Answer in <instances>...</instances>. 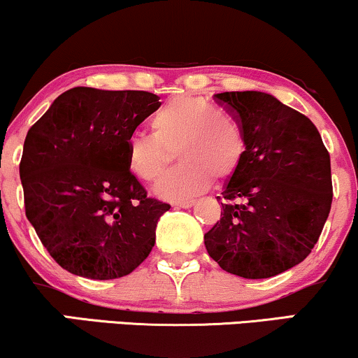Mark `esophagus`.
Instances as JSON below:
<instances>
[{
	"mask_svg": "<svg viewBox=\"0 0 358 358\" xmlns=\"http://www.w3.org/2000/svg\"><path fill=\"white\" fill-rule=\"evenodd\" d=\"M194 200H187V201H178V203H175V206L176 208H185V210H187V208H192V206H194Z\"/></svg>",
	"mask_w": 358,
	"mask_h": 358,
	"instance_id": "34e87169",
	"label": "esophagus"
}]
</instances>
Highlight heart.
I'll use <instances>...</instances> for the list:
<instances>
[{
    "label": "heart",
    "mask_w": 358,
    "mask_h": 358,
    "mask_svg": "<svg viewBox=\"0 0 358 358\" xmlns=\"http://www.w3.org/2000/svg\"><path fill=\"white\" fill-rule=\"evenodd\" d=\"M153 134L125 140L127 166L143 182L160 178L176 153L178 166L153 188L164 200L200 194L213 178L224 182L241 166L246 143L239 122L200 97H175L152 115Z\"/></svg>",
    "instance_id": "1"
}]
</instances>
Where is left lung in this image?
Listing matches in <instances>:
<instances>
[{
	"label": "left lung",
	"instance_id": "1",
	"mask_svg": "<svg viewBox=\"0 0 358 358\" xmlns=\"http://www.w3.org/2000/svg\"><path fill=\"white\" fill-rule=\"evenodd\" d=\"M234 112L246 150L224 183L221 220L205 234L208 255L226 273L266 279L309 256L332 205L330 157L319 130L259 90L215 94Z\"/></svg>",
	"mask_w": 358,
	"mask_h": 358
}]
</instances>
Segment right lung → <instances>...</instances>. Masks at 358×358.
Listing matches in <instances>:
<instances>
[{"instance_id": "1", "label": "right lung", "mask_w": 358, "mask_h": 358, "mask_svg": "<svg viewBox=\"0 0 358 358\" xmlns=\"http://www.w3.org/2000/svg\"><path fill=\"white\" fill-rule=\"evenodd\" d=\"M143 90L74 87L26 135L20 176L26 216L61 268L87 279L130 274L150 255L170 205L147 196L125 140L160 102Z\"/></svg>"}]
</instances>
